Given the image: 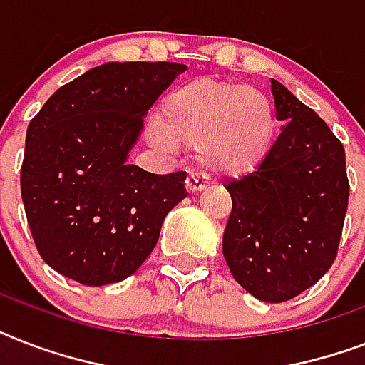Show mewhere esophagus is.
<instances>
[{
    "mask_svg": "<svg viewBox=\"0 0 365 365\" xmlns=\"http://www.w3.org/2000/svg\"><path fill=\"white\" fill-rule=\"evenodd\" d=\"M206 187H208V180L202 174H199V172H191L187 180H185V189H187L189 193H199V191Z\"/></svg>",
    "mask_w": 365,
    "mask_h": 365,
    "instance_id": "34e87169",
    "label": "esophagus"
}]
</instances>
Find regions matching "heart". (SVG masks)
<instances>
[{"instance_id": "obj_1", "label": "heart", "mask_w": 365, "mask_h": 365, "mask_svg": "<svg viewBox=\"0 0 365 365\" xmlns=\"http://www.w3.org/2000/svg\"><path fill=\"white\" fill-rule=\"evenodd\" d=\"M277 136V110L261 88L197 77L166 93L151 126L157 145L195 143L206 170L242 176L267 159Z\"/></svg>"}]
</instances>
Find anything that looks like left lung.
Here are the masks:
<instances>
[{
  "instance_id": "obj_1",
  "label": "left lung",
  "mask_w": 365,
  "mask_h": 365,
  "mask_svg": "<svg viewBox=\"0 0 365 365\" xmlns=\"http://www.w3.org/2000/svg\"><path fill=\"white\" fill-rule=\"evenodd\" d=\"M271 91L284 126L267 159L225 185L233 210L223 255L248 294L282 303L317 284L334 263L349 178L345 148L318 113L277 79Z\"/></svg>"
}]
</instances>
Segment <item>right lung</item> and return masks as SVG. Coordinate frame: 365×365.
Returning <instances> with one entry per match:
<instances>
[{
	"label": "right lung",
	"mask_w": 365,
	"mask_h": 365,
	"mask_svg": "<svg viewBox=\"0 0 365 365\" xmlns=\"http://www.w3.org/2000/svg\"><path fill=\"white\" fill-rule=\"evenodd\" d=\"M187 66L108 62L60 87L28 125L20 191L43 261L85 286L121 282L187 197L185 172L128 165L143 117Z\"/></svg>",
	"instance_id": "obj_1"
}]
</instances>
